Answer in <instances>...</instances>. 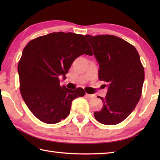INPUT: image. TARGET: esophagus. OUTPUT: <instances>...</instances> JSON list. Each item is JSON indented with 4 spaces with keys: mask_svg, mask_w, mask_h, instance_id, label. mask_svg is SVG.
<instances>
[{
    "mask_svg": "<svg viewBox=\"0 0 160 160\" xmlns=\"http://www.w3.org/2000/svg\"><path fill=\"white\" fill-rule=\"evenodd\" d=\"M87 96L90 98H93L96 97V95H95V94H87Z\"/></svg>",
    "mask_w": 160,
    "mask_h": 160,
    "instance_id": "34e87169",
    "label": "esophagus"
}]
</instances>
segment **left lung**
<instances>
[{"label": "left lung", "mask_w": 160, "mask_h": 160, "mask_svg": "<svg viewBox=\"0 0 160 160\" xmlns=\"http://www.w3.org/2000/svg\"><path fill=\"white\" fill-rule=\"evenodd\" d=\"M99 64L98 78L108 83L103 107L94 112L101 124L115 125L124 120L140 99L144 70L137 49L113 35H85Z\"/></svg>", "instance_id": "obj_1"}]
</instances>
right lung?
Returning a JSON list of instances; mask_svg holds the SVG:
<instances>
[{"label":"right lung","instance_id":"add662e5","mask_svg":"<svg viewBox=\"0 0 160 160\" xmlns=\"http://www.w3.org/2000/svg\"><path fill=\"white\" fill-rule=\"evenodd\" d=\"M92 56L83 35L53 32L29 42L18 62L20 91L30 111L46 124H56L70 113L71 102L82 97V88L60 87L59 76L65 78L75 59Z\"/></svg>","mask_w":160,"mask_h":160}]
</instances>
